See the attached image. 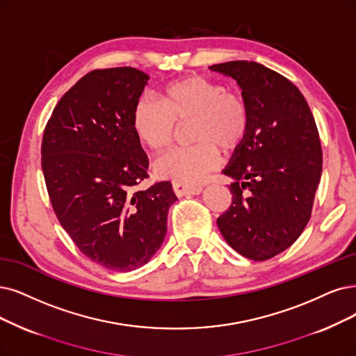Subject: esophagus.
I'll list each match as a JSON object with an SVG mask.
<instances>
[{
    "mask_svg": "<svg viewBox=\"0 0 356 356\" xmlns=\"http://www.w3.org/2000/svg\"><path fill=\"white\" fill-rule=\"evenodd\" d=\"M173 191L177 196L183 195H198L202 192L201 185H193V183H183V181H173Z\"/></svg>",
    "mask_w": 356,
    "mask_h": 356,
    "instance_id": "esophagus-1",
    "label": "esophagus"
}]
</instances>
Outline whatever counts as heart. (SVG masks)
<instances>
[{"instance_id":"obj_1","label":"heart","mask_w":356,"mask_h":356,"mask_svg":"<svg viewBox=\"0 0 356 356\" xmlns=\"http://www.w3.org/2000/svg\"><path fill=\"white\" fill-rule=\"evenodd\" d=\"M156 99L142 98L131 115L140 145L152 152L165 149L176 124L188 123L191 147L165 152L154 163L158 177L183 183L200 181L217 167L220 154L236 149L249 129V107L238 90L202 76H188L164 86Z\"/></svg>"}]
</instances>
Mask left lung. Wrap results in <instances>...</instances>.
I'll return each instance as SVG.
<instances>
[{
  "instance_id": "1",
  "label": "left lung",
  "mask_w": 356,
  "mask_h": 356,
  "mask_svg": "<svg viewBox=\"0 0 356 356\" xmlns=\"http://www.w3.org/2000/svg\"><path fill=\"white\" fill-rule=\"evenodd\" d=\"M209 69L234 79L249 107V129L222 173L232 204L217 218L241 255L266 261L296 242L311 218L323 171L317 124L300 90L266 65L229 61Z\"/></svg>"
}]
</instances>
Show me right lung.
Here are the masks:
<instances>
[{
    "label": "right lung",
    "instance_id": "add662e5",
    "mask_svg": "<svg viewBox=\"0 0 356 356\" xmlns=\"http://www.w3.org/2000/svg\"><path fill=\"white\" fill-rule=\"evenodd\" d=\"M149 76L134 67L94 70L56 105L42 138V171L63 229L90 261L136 270L155 255L177 196L170 181L139 191L148 156L131 115Z\"/></svg>",
    "mask_w": 356,
    "mask_h": 356
}]
</instances>
